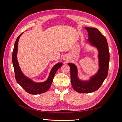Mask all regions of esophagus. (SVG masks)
<instances>
[{"label":"esophagus","instance_id":"34e87169","mask_svg":"<svg viewBox=\"0 0 122 122\" xmlns=\"http://www.w3.org/2000/svg\"><path fill=\"white\" fill-rule=\"evenodd\" d=\"M65 60H66H66H67V59H65Z\"/></svg>","mask_w":122,"mask_h":122}]
</instances>
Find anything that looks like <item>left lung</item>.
Instances as JSON below:
<instances>
[{"mask_svg": "<svg viewBox=\"0 0 122 122\" xmlns=\"http://www.w3.org/2000/svg\"><path fill=\"white\" fill-rule=\"evenodd\" d=\"M88 33L87 42L96 47L98 51L99 66L96 74L86 81L81 80L78 77L76 66L73 63H68L71 68V83L75 91L79 93H91L100 88L107 76L110 60L108 45L106 38L97 29L85 27Z\"/></svg>", "mask_w": 122, "mask_h": 122, "instance_id": "1", "label": "left lung"}]
</instances>
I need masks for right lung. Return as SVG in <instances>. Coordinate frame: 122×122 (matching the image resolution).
<instances>
[{
  "label": "right lung",
  "instance_id": "1",
  "mask_svg": "<svg viewBox=\"0 0 122 122\" xmlns=\"http://www.w3.org/2000/svg\"><path fill=\"white\" fill-rule=\"evenodd\" d=\"M23 33L21 34L17 37L14 46V49L12 54V62L14 67L15 72V79L18 83L24 89L27 93L33 95H37L43 93L47 92L50 88V86L53 82L55 75L61 66V62L57 63L55 65L51 68V71L50 72L49 76L47 80L43 82L37 83L33 81L31 79L28 78L23 74L21 71V69L19 66L18 62L17 59V53L18 51V41L20 36Z\"/></svg>",
  "mask_w": 122,
  "mask_h": 122
}]
</instances>
